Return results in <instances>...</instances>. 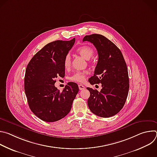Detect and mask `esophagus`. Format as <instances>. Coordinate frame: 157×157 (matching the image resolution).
I'll return each mask as SVG.
<instances>
[{"instance_id":"34e87169","label":"esophagus","mask_w":157,"mask_h":157,"mask_svg":"<svg viewBox=\"0 0 157 157\" xmlns=\"http://www.w3.org/2000/svg\"><path fill=\"white\" fill-rule=\"evenodd\" d=\"M78 86H79V90H83V89H85V86H83V85H82V84H79Z\"/></svg>"}]
</instances>
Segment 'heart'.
<instances>
[{
    "mask_svg": "<svg viewBox=\"0 0 157 157\" xmlns=\"http://www.w3.org/2000/svg\"><path fill=\"white\" fill-rule=\"evenodd\" d=\"M76 52L79 53L85 59L89 60L94 55L93 49L88 46H81L77 48ZM64 68H68L71 64V57L70 55H66L64 59ZM86 73L84 71H77L73 74L71 77L70 79L76 82H83L85 79Z\"/></svg>",
    "mask_w": 157,
    "mask_h": 157,
    "instance_id": "heart-1",
    "label": "heart"
}]
</instances>
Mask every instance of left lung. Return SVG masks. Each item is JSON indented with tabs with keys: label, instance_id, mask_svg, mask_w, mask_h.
<instances>
[{
	"label": "left lung",
	"instance_id": "obj_1",
	"mask_svg": "<svg viewBox=\"0 0 157 157\" xmlns=\"http://www.w3.org/2000/svg\"><path fill=\"white\" fill-rule=\"evenodd\" d=\"M83 41L92 43L98 53L94 74L89 79L91 84L101 83L100 92L90 87L87 105L92 113L101 117L117 114L124 107L129 89L126 63L119 48L99 34L86 35Z\"/></svg>",
	"mask_w": 157,
	"mask_h": 157
}]
</instances>
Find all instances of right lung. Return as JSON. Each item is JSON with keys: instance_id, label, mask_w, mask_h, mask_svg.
Masks as SVG:
<instances>
[{"instance_id": "1", "label": "right lung", "mask_w": 157, "mask_h": 157, "mask_svg": "<svg viewBox=\"0 0 157 157\" xmlns=\"http://www.w3.org/2000/svg\"><path fill=\"white\" fill-rule=\"evenodd\" d=\"M75 38L56 40L46 44L29 63L24 88L32 113L41 120L53 122L68 114L79 91L76 83H68L62 92L55 86L56 78H64V59L71 49Z\"/></svg>"}]
</instances>
